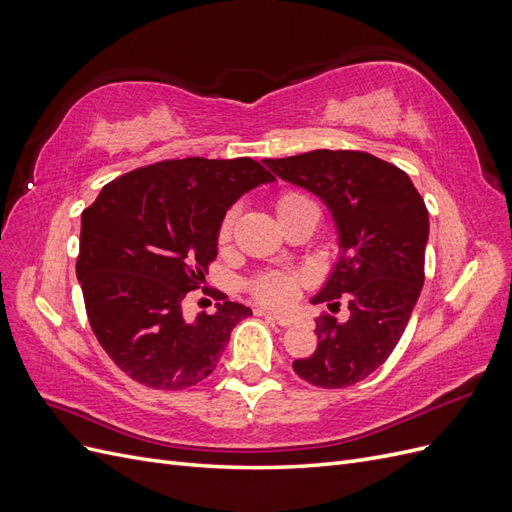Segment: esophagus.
Wrapping results in <instances>:
<instances>
[{
	"label": "esophagus",
	"mask_w": 512,
	"mask_h": 512,
	"mask_svg": "<svg viewBox=\"0 0 512 512\" xmlns=\"http://www.w3.org/2000/svg\"><path fill=\"white\" fill-rule=\"evenodd\" d=\"M258 314L267 316V318H273L277 324H280V327H290V324L294 322V320H292V316H286V314H273V312H267V309H260Z\"/></svg>",
	"instance_id": "obj_1"
}]
</instances>
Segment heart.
Returning a JSON list of instances; mask_svg holds the SVG:
<instances>
[{"mask_svg":"<svg viewBox=\"0 0 512 512\" xmlns=\"http://www.w3.org/2000/svg\"><path fill=\"white\" fill-rule=\"evenodd\" d=\"M301 200H307L299 194H284L280 200H277V213L301 203ZM235 218H237V209H230L224 220L220 224V241H228L232 235V226H235ZM252 290L260 301H265L269 305H288L299 292V277L294 273H286V271H267L258 275Z\"/></svg>","mask_w":512,"mask_h":512,"instance_id":"b5f03b06","label":"heart"}]
</instances>
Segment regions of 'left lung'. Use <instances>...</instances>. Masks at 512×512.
Segmentation results:
<instances>
[{
    "instance_id": "obj_1",
    "label": "left lung",
    "mask_w": 512,
    "mask_h": 512,
    "mask_svg": "<svg viewBox=\"0 0 512 512\" xmlns=\"http://www.w3.org/2000/svg\"><path fill=\"white\" fill-rule=\"evenodd\" d=\"M265 164L333 218L339 254L309 301L333 309L344 297L350 312L318 316L316 352L292 367L309 384L344 389L374 374L408 327L425 282L427 207L404 170L371 153L316 149Z\"/></svg>"
}]
</instances>
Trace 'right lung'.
I'll use <instances>...</instances> for the list:
<instances>
[{"label":"right lung","instance_id":"1","mask_svg":"<svg viewBox=\"0 0 512 512\" xmlns=\"http://www.w3.org/2000/svg\"><path fill=\"white\" fill-rule=\"evenodd\" d=\"M273 181L250 158L168 160L106 183L83 211L76 277L91 329L123 374L179 391L215 369L252 309L224 301L185 320L183 299L218 256L226 211Z\"/></svg>","mask_w":512,"mask_h":512}]
</instances>
